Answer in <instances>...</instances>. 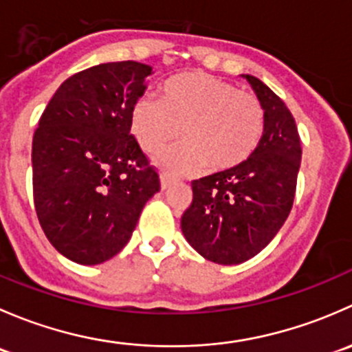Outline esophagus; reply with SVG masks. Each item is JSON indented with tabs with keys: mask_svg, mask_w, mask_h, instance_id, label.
<instances>
[{
	"mask_svg": "<svg viewBox=\"0 0 352 352\" xmlns=\"http://www.w3.org/2000/svg\"><path fill=\"white\" fill-rule=\"evenodd\" d=\"M160 184H162V189H166V187L172 184V177H170L168 173H162V175H160Z\"/></svg>",
	"mask_w": 352,
	"mask_h": 352,
	"instance_id": "esophagus-1",
	"label": "esophagus"
}]
</instances>
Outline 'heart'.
Here are the masks:
<instances>
[{"instance_id": "heart-1", "label": "heart", "mask_w": 352, "mask_h": 352, "mask_svg": "<svg viewBox=\"0 0 352 352\" xmlns=\"http://www.w3.org/2000/svg\"><path fill=\"white\" fill-rule=\"evenodd\" d=\"M131 129L148 153L175 140L186 141L160 151L158 165L172 173H189L208 163L225 172L240 166L257 150L265 129L258 97L202 71L166 81L162 100L141 95L131 109Z\"/></svg>"}]
</instances>
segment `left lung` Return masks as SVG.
<instances>
[{
	"instance_id": "8db88e82",
	"label": "left lung",
	"mask_w": 352,
	"mask_h": 352,
	"mask_svg": "<svg viewBox=\"0 0 352 352\" xmlns=\"http://www.w3.org/2000/svg\"><path fill=\"white\" fill-rule=\"evenodd\" d=\"M265 110V129L240 166L192 180V202L180 225L187 242L216 264H242L265 247L293 208L301 143L285 102L245 74Z\"/></svg>"
}]
</instances>
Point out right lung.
Returning <instances> with one entry per match:
<instances>
[{
	"instance_id": "1",
	"label": "right lung",
	"mask_w": 352,
	"mask_h": 352,
	"mask_svg": "<svg viewBox=\"0 0 352 352\" xmlns=\"http://www.w3.org/2000/svg\"><path fill=\"white\" fill-rule=\"evenodd\" d=\"M151 67L105 63L69 76L42 112L32 141L38 223L69 261L95 265L119 254L160 177L131 134V109Z\"/></svg>"
}]
</instances>
